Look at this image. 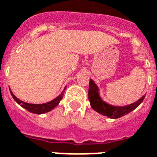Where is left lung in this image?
Returning <instances> with one entry per match:
<instances>
[{"mask_svg":"<svg viewBox=\"0 0 157 157\" xmlns=\"http://www.w3.org/2000/svg\"><path fill=\"white\" fill-rule=\"evenodd\" d=\"M88 98L90 101V106L97 112H99L103 116L107 117L117 119L125 115L128 114L131 111L135 110L143 101L145 96L138 100L137 101L132 103L131 105H125V106H117V105H111L103 101L99 96V90L95 82L90 79L89 82V90H88Z\"/></svg>","mask_w":157,"mask_h":157,"instance_id":"1","label":"left lung"}]
</instances>
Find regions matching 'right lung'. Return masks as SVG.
<instances>
[{
    "label": "right lung",
    "instance_id": "obj_1",
    "mask_svg": "<svg viewBox=\"0 0 157 157\" xmlns=\"http://www.w3.org/2000/svg\"><path fill=\"white\" fill-rule=\"evenodd\" d=\"M65 90H66V88L64 89V90L61 92V95L58 96L56 99L52 100V101L44 103V104H29V103H26V102H24L22 101H21L20 99H18L17 96L12 93V91H10V94H11V96L13 97V99L15 100L19 105H21L23 108H25V109H26L28 111L32 112V113H35V114H43V113H46V112H48V111H52V109H54V108L59 104V102L61 101V100L62 99V97H63Z\"/></svg>",
    "mask_w": 157,
    "mask_h": 157
}]
</instances>
